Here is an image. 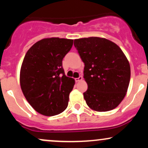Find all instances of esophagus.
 Returning <instances> with one entry per match:
<instances>
[{
  "label": "esophagus",
  "instance_id": "1",
  "mask_svg": "<svg viewBox=\"0 0 148 148\" xmlns=\"http://www.w3.org/2000/svg\"><path fill=\"white\" fill-rule=\"evenodd\" d=\"M82 79H83V77L81 76H80L79 78H76L75 81H76V82H79V81H81V80H82Z\"/></svg>",
  "mask_w": 148,
  "mask_h": 148
}]
</instances>
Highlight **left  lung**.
<instances>
[{
  "mask_svg": "<svg viewBox=\"0 0 148 148\" xmlns=\"http://www.w3.org/2000/svg\"><path fill=\"white\" fill-rule=\"evenodd\" d=\"M84 62V78L88 90L86 103L96 111L114 109L123 101L130 84V62L121 49L105 38L90 37L74 40Z\"/></svg>",
  "mask_w": 148,
  "mask_h": 148,
  "instance_id": "1",
  "label": "left lung"
}]
</instances>
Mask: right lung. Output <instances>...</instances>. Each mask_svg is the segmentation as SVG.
Wrapping results in <instances>:
<instances>
[{
    "label": "right lung",
    "instance_id": "1",
    "mask_svg": "<svg viewBox=\"0 0 148 148\" xmlns=\"http://www.w3.org/2000/svg\"><path fill=\"white\" fill-rule=\"evenodd\" d=\"M73 40L51 37L34 44L25 54L20 71V85L25 99L40 114L53 116L68 106L75 81L66 76L62 59Z\"/></svg>",
    "mask_w": 148,
    "mask_h": 148
}]
</instances>
